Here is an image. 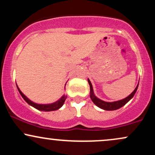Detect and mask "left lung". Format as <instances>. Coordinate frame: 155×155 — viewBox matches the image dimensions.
<instances>
[{
    "mask_svg": "<svg viewBox=\"0 0 155 155\" xmlns=\"http://www.w3.org/2000/svg\"><path fill=\"white\" fill-rule=\"evenodd\" d=\"M88 83L89 84H90V98H91L92 102H93L96 106H98L99 108H102V109H104V110H107V111H113V110L118 109V108L122 107L124 105L127 104V103L128 102L131 98H132L133 96H134L135 93L136 92L137 89H138V84L136 89L134 90V91H133L129 96H127V97H125L124 99H122V100L121 101H115V102L110 103V102H105V101H101L100 99L97 98V97H96L94 95L93 90H92V84L89 79H88Z\"/></svg>",
    "mask_w": 155,
    "mask_h": 155,
    "instance_id": "8db88e82",
    "label": "left lung"
}]
</instances>
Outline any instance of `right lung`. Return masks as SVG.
Segmentation results:
<instances>
[{
  "mask_svg": "<svg viewBox=\"0 0 155 155\" xmlns=\"http://www.w3.org/2000/svg\"><path fill=\"white\" fill-rule=\"evenodd\" d=\"M17 89H18V90H19V93H20V95H22V97H23V98H24V100L28 104H30V105H31V106H33V107L36 108V109L40 110V111H55V110H58V108H60L62 106H63V104H64V102H65V99L67 98V96L63 95V97H61V99H60V100H59L58 101H57V102L54 103V104H47V105L36 104H35V103L32 102L31 101H30L29 99H28V97H27L24 94H23L22 92L20 91V90H19L18 87H17Z\"/></svg>",
  "mask_w": 155,
  "mask_h": 155,
  "instance_id": "add662e5",
  "label": "right lung"
}]
</instances>
